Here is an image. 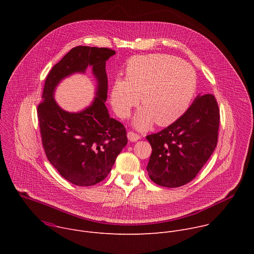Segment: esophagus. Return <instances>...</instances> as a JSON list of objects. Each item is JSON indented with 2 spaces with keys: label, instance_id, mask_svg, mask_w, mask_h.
<instances>
[{
  "label": "esophagus",
  "instance_id": "obj_1",
  "mask_svg": "<svg viewBox=\"0 0 254 254\" xmlns=\"http://www.w3.org/2000/svg\"><path fill=\"white\" fill-rule=\"evenodd\" d=\"M127 137H128V139H129L130 141H136V140H138L139 135H138L137 133L133 132V131H128V132H127Z\"/></svg>",
  "mask_w": 254,
  "mask_h": 254
}]
</instances>
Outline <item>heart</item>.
Segmentation results:
<instances>
[{"label":"heart","instance_id":"1","mask_svg":"<svg viewBox=\"0 0 254 254\" xmlns=\"http://www.w3.org/2000/svg\"><path fill=\"white\" fill-rule=\"evenodd\" d=\"M197 88L193 67L168 54L138 55L128 59L125 79H117L112 89V103L121 118H127L138 102L142 107L133 124L140 130L156 122L169 126L189 107Z\"/></svg>","mask_w":254,"mask_h":254}]
</instances>
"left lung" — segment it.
I'll return each instance as SVG.
<instances>
[{"mask_svg":"<svg viewBox=\"0 0 254 254\" xmlns=\"http://www.w3.org/2000/svg\"><path fill=\"white\" fill-rule=\"evenodd\" d=\"M219 123L218 103L208 93L198 96L175 123L147 135L152 146L147 166L150 179L168 188L191 182L217 146Z\"/></svg>","mask_w":254,"mask_h":254,"instance_id":"left-lung-1","label":"left lung"}]
</instances>
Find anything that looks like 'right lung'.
Returning a JSON list of instances; mask_svg holds the SVG:
<instances>
[{
  "label": "right lung",
  "instance_id": "right-lung-1",
  "mask_svg": "<svg viewBox=\"0 0 254 254\" xmlns=\"http://www.w3.org/2000/svg\"><path fill=\"white\" fill-rule=\"evenodd\" d=\"M116 54L110 48L77 46L72 48L48 73L43 100L38 105L42 144L47 159L70 183L88 187L110 174L117 157L127 143L123 124L108 115L106 60ZM93 66L98 79L97 97L83 112L71 114L60 109L53 98L56 85L75 71Z\"/></svg>",
  "mask_w": 254,
  "mask_h": 254
}]
</instances>
